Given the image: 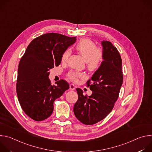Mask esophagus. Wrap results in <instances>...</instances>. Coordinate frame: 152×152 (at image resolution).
I'll list each match as a JSON object with an SVG mask.
<instances>
[{"instance_id":"1","label":"esophagus","mask_w":152,"mask_h":152,"mask_svg":"<svg viewBox=\"0 0 152 152\" xmlns=\"http://www.w3.org/2000/svg\"><path fill=\"white\" fill-rule=\"evenodd\" d=\"M75 88H76V86L75 85H73L72 83L70 84V89L71 90H75Z\"/></svg>"}]
</instances>
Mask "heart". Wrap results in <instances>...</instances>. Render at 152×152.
Wrapping results in <instances>:
<instances>
[{
	"label": "heart",
	"instance_id": "obj_1",
	"mask_svg": "<svg viewBox=\"0 0 152 152\" xmlns=\"http://www.w3.org/2000/svg\"><path fill=\"white\" fill-rule=\"evenodd\" d=\"M76 50L80 53L86 61V66L90 71H96L99 69L103 58V50L97 48V45L91 40L83 38L80 39L76 46ZM70 55L69 49L65 50L61 56V61L66 62ZM69 78L73 82H77L79 79L85 77V75L82 72L72 71L68 75Z\"/></svg>",
	"mask_w": 152,
	"mask_h": 152
}]
</instances>
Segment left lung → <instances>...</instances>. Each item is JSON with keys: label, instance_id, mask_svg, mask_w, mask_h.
Wrapping results in <instances>:
<instances>
[{"label": "left lung", "instance_id": "left-lung-1", "mask_svg": "<svg viewBox=\"0 0 152 152\" xmlns=\"http://www.w3.org/2000/svg\"><path fill=\"white\" fill-rule=\"evenodd\" d=\"M102 45L103 61L86 82L92 94L84 96L81 89H76L78 100L73 107L74 114L81 123L87 125L102 120L111 113L123 83L122 60L118 50L108 41H102Z\"/></svg>", "mask_w": 152, "mask_h": 152}]
</instances>
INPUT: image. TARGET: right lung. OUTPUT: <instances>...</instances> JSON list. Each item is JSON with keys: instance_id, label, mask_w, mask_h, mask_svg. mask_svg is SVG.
Instances as JSON below:
<instances>
[{"instance_id": "add662e5", "label": "right lung", "mask_w": 152, "mask_h": 152, "mask_svg": "<svg viewBox=\"0 0 152 152\" xmlns=\"http://www.w3.org/2000/svg\"><path fill=\"white\" fill-rule=\"evenodd\" d=\"M76 37L56 33L43 34L34 39L21 57L18 67L16 90L25 114L35 121L51 115L53 102L69 88L63 79L52 85L49 70L58 66L62 53L76 42Z\"/></svg>"}]
</instances>
